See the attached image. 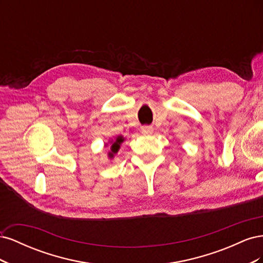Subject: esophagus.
I'll return each instance as SVG.
<instances>
[{"label": "esophagus", "instance_id": "obj_1", "mask_svg": "<svg viewBox=\"0 0 263 263\" xmlns=\"http://www.w3.org/2000/svg\"><path fill=\"white\" fill-rule=\"evenodd\" d=\"M140 132L142 135H145V136H149L154 133V128L151 126H142L140 128Z\"/></svg>", "mask_w": 263, "mask_h": 263}]
</instances>
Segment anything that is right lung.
<instances>
[{
    "label": "right lung",
    "mask_w": 263,
    "mask_h": 263,
    "mask_svg": "<svg viewBox=\"0 0 263 263\" xmlns=\"http://www.w3.org/2000/svg\"><path fill=\"white\" fill-rule=\"evenodd\" d=\"M125 138L124 136H122V135H119V136L115 137L114 139H109L108 142H106L105 144V147L109 146V151L107 153V156H108V159H113L115 157V155L118 153V150L121 149V146L124 142Z\"/></svg>",
    "instance_id": "add662e5"
}]
</instances>
